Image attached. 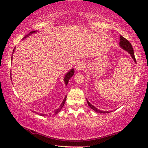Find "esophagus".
<instances>
[{"instance_id":"esophagus-1","label":"esophagus","mask_w":148,"mask_h":148,"mask_svg":"<svg viewBox=\"0 0 148 148\" xmlns=\"http://www.w3.org/2000/svg\"><path fill=\"white\" fill-rule=\"evenodd\" d=\"M85 68V64L83 62H79L78 63H77L76 67H75V69H76V71L77 72H80V71H82Z\"/></svg>"}]
</instances>
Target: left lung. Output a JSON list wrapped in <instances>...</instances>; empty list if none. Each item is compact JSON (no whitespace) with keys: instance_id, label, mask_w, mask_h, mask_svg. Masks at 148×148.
I'll return each instance as SVG.
<instances>
[{"instance_id":"1","label":"left lung","mask_w":148,"mask_h":148,"mask_svg":"<svg viewBox=\"0 0 148 148\" xmlns=\"http://www.w3.org/2000/svg\"><path fill=\"white\" fill-rule=\"evenodd\" d=\"M119 46L121 47L123 49H124L126 51L128 52V53L130 54V56L132 57V58L133 59L134 61L135 62H136V59H135V57H134V50L132 47V45L126 38H125L124 37H123L121 35L119 36ZM87 104L89 105V106L91 108V109L93 110L95 112H97V113H100V114L109 113V112H105V111H102V110H100L99 109H97L96 107L92 106V105L87 100Z\"/></svg>"}]
</instances>
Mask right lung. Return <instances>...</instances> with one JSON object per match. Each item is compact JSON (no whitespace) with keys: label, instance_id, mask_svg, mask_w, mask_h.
Listing matches in <instances>:
<instances>
[{"label":"right lung","instance_id":"1","mask_svg":"<svg viewBox=\"0 0 148 148\" xmlns=\"http://www.w3.org/2000/svg\"><path fill=\"white\" fill-rule=\"evenodd\" d=\"M38 31H31V32H29V33L27 34V35H26L23 38H27V37H28L29 35H31V34H34V33H36V32H37ZM15 48H16V47H14V50H13V53L14 52V50H15ZM74 69H71V71H69L68 72H67V73L65 74V76H64V83H65V85H66V86H67V84H68V83H69V79H70V78H71V77L73 76L74 75ZM12 78V77H11ZM66 96H65V97H64V100L63 101H62V103H61V104L60 105V106H59V108H58L57 109H56V110H55V111L53 112V115H56L57 113H59V112H60L61 111V110L62 109V108L63 107V106H64V103H65V101H66ZM51 113L49 114V116H51ZM39 115H40V116H48V115H47V114H39Z\"/></svg>","mask_w":148,"mask_h":148}]
</instances>
